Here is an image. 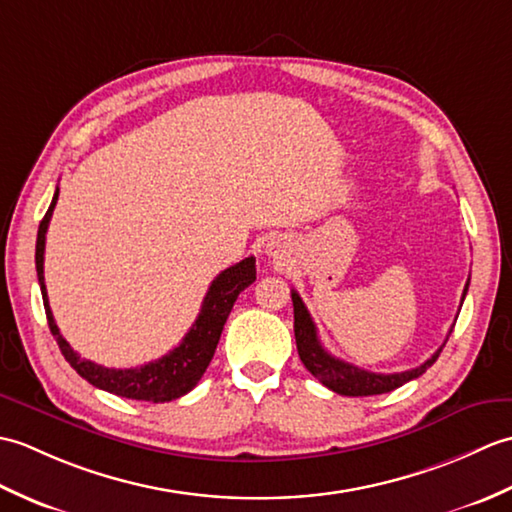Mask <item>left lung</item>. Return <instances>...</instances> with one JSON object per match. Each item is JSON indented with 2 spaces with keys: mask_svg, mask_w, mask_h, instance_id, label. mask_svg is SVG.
Returning <instances> with one entry per match:
<instances>
[{
  "mask_svg": "<svg viewBox=\"0 0 512 512\" xmlns=\"http://www.w3.org/2000/svg\"><path fill=\"white\" fill-rule=\"evenodd\" d=\"M466 290H469V281H466V286H464L462 301L466 297ZM292 306H295V339H297V350H299L301 363L306 365V369L314 378H319L325 387L336 391V394H341V396L387 394V391L405 385V383H409V380L418 378L427 372V369L438 361V356L444 347L442 345L440 350L431 358H427L422 365L407 369V372L374 374V372H367V369H361L352 363H345V361H341V358H336L328 350H325L319 341L317 325H314L308 308L303 306V301L297 295V290H292Z\"/></svg>",
  "mask_w": 512,
  "mask_h": 512,
  "instance_id": "1",
  "label": "left lung"
}]
</instances>
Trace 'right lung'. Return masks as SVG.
<instances>
[{
    "label": "right lung",
    "mask_w": 512,
    "mask_h": 512,
    "mask_svg": "<svg viewBox=\"0 0 512 512\" xmlns=\"http://www.w3.org/2000/svg\"><path fill=\"white\" fill-rule=\"evenodd\" d=\"M59 198V187L54 191V198L50 209L43 215L37 233V250H35V264H37V277L41 286L43 308H46L48 325L54 339L59 343V350L65 356L76 374L83 376L90 385L110 391V394L132 398V400H147V402H169L176 400L198 385V380L209 367L211 358L215 354L217 341H220L224 323L228 314L233 310V303L237 301L239 292L248 288L257 279L255 270V257H246L242 262L222 270L220 275L213 279L209 292L202 301V310L198 319L191 325V330L184 334V339L178 347H173L169 354H165L158 361L145 363L140 367L129 369H114L103 367L99 363H92L88 358H81L79 352H74L70 343L63 339L57 323H54L46 284H43V250H46V233L48 224L54 211V204Z\"/></svg>",
    "instance_id": "right-lung-1"
}]
</instances>
